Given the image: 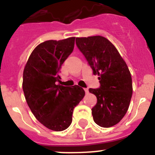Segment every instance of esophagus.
I'll return each mask as SVG.
<instances>
[{
  "mask_svg": "<svg viewBox=\"0 0 155 155\" xmlns=\"http://www.w3.org/2000/svg\"><path fill=\"white\" fill-rule=\"evenodd\" d=\"M84 91H85L86 94H87V93H88V89H87V88H84Z\"/></svg>",
  "mask_w": 155,
  "mask_h": 155,
  "instance_id": "obj_1",
  "label": "esophagus"
}]
</instances>
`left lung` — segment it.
<instances>
[{
    "mask_svg": "<svg viewBox=\"0 0 155 155\" xmlns=\"http://www.w3.org/2000/svg\"><path fill=\"white\" fill-rule=\"evenodd\" d=\"M76 45L84 56L100 87L89 88L97 98L91 109L94 123L102 127L116 125L128 110L133 93L130 72L118 50L100 35L76 38Z\"/></svg>",
    "mask_w": 155,
    "mask_h": 155,
    "instance_id": "8db88e82",
    "label": "left lung"
}]
</instances>
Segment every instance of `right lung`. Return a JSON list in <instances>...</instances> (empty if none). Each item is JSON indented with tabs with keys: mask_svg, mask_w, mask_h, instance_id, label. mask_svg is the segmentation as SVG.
I'll use <instances>...</instances> for the list:
<instances>
[{
	"mask_svg": "<svg viewBox=\"0 0 155 155\" xmlns=\"http://www.w3.org/2000/svg\"><path fill=\"white\" fill-rule=\"evenodd\" d=\"M75 37L48 40L31 53L23 72L22 88L28 107L48 129L62 131L72 122L73 110L84 98L82 87L57 84L64 61L73 52Z\"/></svg>",
	"mask_w": 155,
	"mask_h": 155,
	"instance_id": "obj_1",
	"label": "right lung"
}]
</instances>
